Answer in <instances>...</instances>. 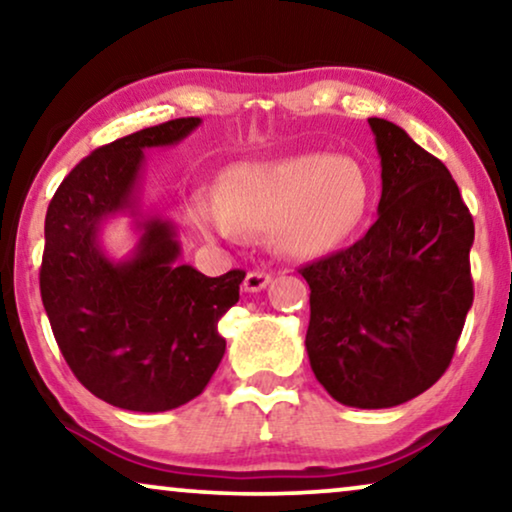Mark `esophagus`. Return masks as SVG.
I'll list each match as a JSON object with an SVG mask.
<instances>
[{
  "label": "esophagus",
  "mask_w": 512,
  "mask_h": 512,
  "mask_svg": "<svg viewBox=\"0 0 512 512\" xmlns=\"http://www.w3.org/2000/svg\"><path fill=\"white\" fill-rule=\"evenodd\" d=\"M270 282H272V277L268 275V272L254 270V272H249L247 277H244V291L258 293V291H263Z\"/></svg>",
  "instance_id": "1"
}]
</instances>
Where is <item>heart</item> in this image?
I'll return each instance as SVG.
<instances>
[{"label": "heart", "mask_w": 512, "mask_h": 512, "mask_svg": "<svg viewBox=\"0 0 512 512\" xmlns=\"http://www.w3.org/2000/svg\"><path fill=\"white\" fill-rule=\"evenodd\" d=\"M368 200V174L354 158L300 153L233 165L221 179V198L198 193L193 223L209 240L270 230L282 254L317 258L359 228Z\"/></svg>", "instance_id": "obj_1"}]
</instances>
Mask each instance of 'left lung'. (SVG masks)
Returning a JSON list of instances; mask_svg holds the SVG:
<instances>
[{
    "instance_id": "left-lung-1",
    "label": "left lung",
    "mask_w": 512,
    "mask_h": 512,
    "mask_svg": "<svg viewBox=\"0 0 512 512\" xmlns=\"http://www.w3.org/2000/svg\"><path fill=\"white\" fill-rule=\"evenodd\" d=\"M382 165L377 221L305 265L312 373L349 408H394L450 366L473 305V216L447 167L396 123L368 118Z\"/></svg>"
}]
</instances>
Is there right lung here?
Listing matches in <instances>:
<instances>
[{"label": "right lung", "mask_w": 512, "mask_h": 512, "mask_svg": "<svg viewBox=\"0 0 512 512\" xmlns=\"http://www.w3.org/2000/svg\"><path fill=\"white\" fill-rule=\"evenodd\" d=\"M200 118H177L100 146L67 174L46 212L39 286L65 361L109 405L165 412L202 394L226 352L219 319L242 270L205 277L179 263L177 228L142 209L146 149L174 146ZM128 215L138 244L114 259L103 226Z\"/></svg>", "instance_id": "obj_1"}]
</instances>
